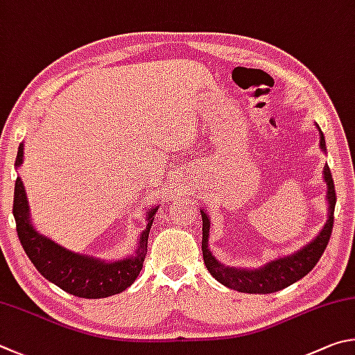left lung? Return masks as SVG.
I'll return each instance as SVG.
<instances>
[{
    "instance_id": "left-lung-1",
    "label": "left lung",
    "mask_w": 355,
    "mask_h": 355,
    "mask_svg": "<svg viewBox=\"0 0 355 355\" xmlns=\"http://www.w3.org/2000/svg\"><path fill=\"white\" fill-rule=\"evenodd\" d=\"M316 129L320 132V148L326 154L324 134H322L318 124H316ZM322 179H324L327 185V221L324 223V226H322L318 235H315L312 241H309L307 245H304L297 251L288 254V256L272 259L270 262L259 266V268H235V266H226L214 256L212 251L209 250L210 218L206 214V210L201 207L202 257L210 275L227 288L241 291V293L257 295L275 293V291L287 288L288 285L297 282L300 279L309 275L313 270V266L318 263V260L321 259L322 252H324L329 243V239H331L334 226V210L335 202H337L332 173L329 170L327 164L324 165V170H322Z\"/></svg>"
}]
</instances>
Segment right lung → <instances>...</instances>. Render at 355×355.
Instances as JSON below:
<instances>
[{
	"instance_id": "add662e5",
	"label": "right lung",
	"mask_w": 355,
	"mask_h": 355,
	"mask_svg": "<svg viewBox=\"0 0 355 355\" xmlns=\"http://www.w3.org/2000/svg\"><path fill=\"white\" fill-rule=\"evenodd\" d=\"M23 157L24 143L21 141L15 159L17 170L21 166ZM157 209L159 206L146 210V227L140 234L139 246L132 256L118 260H103L73 252L37 231L31 220V209L21 178L17 176L15 181L14 218L24 252L37 271L49 282L58 285L67 293L85 300L118 295L134 284L145 262L149 229Z\"/></svg>"
}]
</instances>
